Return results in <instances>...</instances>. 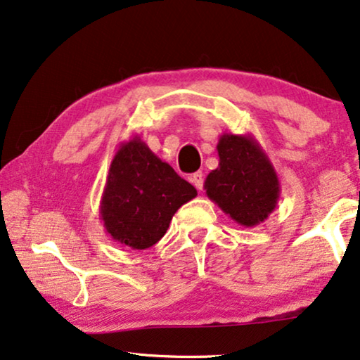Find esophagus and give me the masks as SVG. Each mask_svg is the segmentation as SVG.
<instances>
[{"label": "esophagus", "mask_w": 360, "mask_h": 360, "mask_svg": "<svg viewBox=\"0 0 360 360\" xmlns=\"http://www.w3.org/2000/svg\"><path fill=\"white\" fill-rule=\"evenodd\" d=\"M191 184L195 185L198 190H202V184H205V175H202V172H196V174L191 175Z\"/></svg>", "instance_id": "34e87169"}]
</instances>
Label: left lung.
<instances>
[{
	"label": "left lung",
	"instance_id": "obj_1",
	"mask_svg": "<svg viewBox=\"0 0 360 360\" xmlns=\"http://www.w3.org/2000/svg\"><path fill=\"white\" fill-rule=\"evenodd\" d=\"M219 167L205 180L206 195L226 214L245 227L264 222L281 195L278 174L252 134H221Z\"/></svg>",
	"mask_w": 360,
	"mask_h": 360
}]
</instances>
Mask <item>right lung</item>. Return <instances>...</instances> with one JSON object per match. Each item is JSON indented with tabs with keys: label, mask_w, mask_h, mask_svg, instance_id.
I'll list each match as a JSON object with an SVG mask.
<instances>
[{
	"label": "right lung",
	"mask_w": 360,
	"mask_h": 360,
	"mask_svg": "<svg viewBox=\"0 0 360 360\" xmlns=\"http://www.w3.org/2000/svg\"><path fill=\"white\" fill-rule=\"evenodd\" d=\"M198 195L141 138L120 144L101 200V221L113 240L133 250L158 243L185 202Z\"/></svg>",
	"instance_id": "right-lung-1"
}]
</instances>
